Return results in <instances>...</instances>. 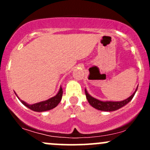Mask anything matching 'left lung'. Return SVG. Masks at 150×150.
Instances as JSON below:
<instances>
[{"mask_svg":"<svg viewBox=\"0 0 150 150\" xmlns=\"http://www.w3.org/2000/svg\"><path fill=\"white\" fill-rule=\"evenodd\" d=\"M138 86H137V89L134 92L131 96L127 98L126 99L123 101H120V102H110V101H101L97 99H95L94 97L91 96L88 93L87 90L85 88V93H86V99H87L88 103L91 104L93 107H94L96 110H101V111H105V112H112L115 111V110H118V109L124 107L125 104H127L135 95L136 92H137Z\"/></svg>","mask_w":150,"mask_h":150,"instance_id":"left-lung-1","label":"left lung"}]
</instances>
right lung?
<instances>
[{"label": "right lung", "instance_id": "right-lung-1", "mask_svg": "<svg viewBox=\"0 0 150 150\" xmlns=\"http://www.w3.org/2000/svg\"><path fill=\"white\" fill-rule=\"evenodd\" d=\"M62 93L63 91L62 87H60L59 91L57 93V94L56 96H54V97H51V99H48V100L43 101V102H38V103L33 104H29L26 103L24 101L21 100L19 97L17 96L16 93H15V94L16 95V96L18 97V99L20 100V102L25 106H26L27 107H28L30 110H33L35 112H44V111H48V110H51V109H54V107H57L59 103L61 102L62 97Z\"/></svg>", "mask_w": 150, "mask_h": 150}]
</instances>
